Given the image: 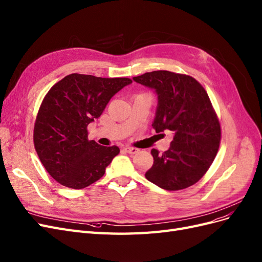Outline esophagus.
<instances>
[{
	"label": "esophagus",
	"mask_w": 262,
	"mask_h": 262,
	"mask_svg": "<svg viewBox=\"0 0 262 262\" xmlns=\"http://www.w3.org/2000/svg\"><path fill=\"white\" fill-rule=\"evenodd\" d=\"M124 150L126 151V152H127V154H130V155L137 154L138 151H139V149H137V148H134V147H126V148H124Z\"/></svg>",
	"instance_id": "34e87169"
}]
</instances>
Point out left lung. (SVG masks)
Wrapping results in <instances>:
<instances>
[{"label":"left lung","instance_id":"obj_1","mask_svg":"<svg viewBox=\"0 0 262 262\" xmlns=\"http://www.w3.org/2000/svg\"><path fill=\"white\" fill-rule=\"evenodd\" d=\"M133 79L157 92L156 132L174 134L164 154L151 150L154 165L146 179L173 191L196 184L212 164L221 140L220 122L207 91L191 76L168 71L145 73Z\"/></svg>","mask_w":262,"mask_h":262}]
</instances>
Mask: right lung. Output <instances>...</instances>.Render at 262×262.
<instances>
[{"mask_svg":"<svg viewBox=\"0 0 262 262\" xmlns=\"http://www.w3.org/2000/svg\"><path fill=\"white\" fill-rule=\"evenodd\" d=\"M132 79L102 78L74 73L48 91L33 128V143L48 173L63 186L81 189L100 180L120 154L88 139V125Z\"/></svg>","mask_w":262,"mask_h":262,"instance_id":"1","label":"right lung"}]
</instances>
